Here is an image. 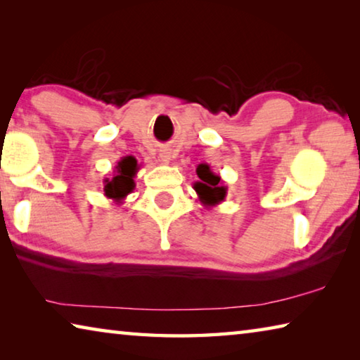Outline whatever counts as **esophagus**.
I'll return each instance as SVG.
<instances>
[{"label": "esophagus", "mask_w": 360, "mask_h": 360, "mask_svg": "<svg viewBox=\"0 0 360 360\" xmlns=\"http://www.w3.org/2000/svg\"><path fill=\"white\" fill-rule=\"evenodd\" d=\"M160 160H162V163H165V165H167V163L172 162V152H169V150H162L160 152Z\"/></svg>", "instance_id": "esophagus-1"}]
</instances>
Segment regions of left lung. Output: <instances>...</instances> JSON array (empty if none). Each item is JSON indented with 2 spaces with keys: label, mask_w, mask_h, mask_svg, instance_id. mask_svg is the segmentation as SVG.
Returning <instances> with one entry per match:
<instances>
[{
  "label": "left lung",
  "mask_w": 360,
  "mask_h": 360,
  "mask_svg": "<svg viewBox=\"0 0 360 360\" xmlns=\"http://www.w3.org/2000/svg\"><path fill=\"white\" fill-rule=\"evenodd\" d=\"M197 176L200 181L193 182V188L198 195L200 203L205 208L222 203L227 197V187L222 186L221 176L212 173L210 165H205V163L197 167Z\"/></svg>",
  "instance_id": "1"
}]
</instances>
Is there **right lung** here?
<instances>
[{
  "mask_svg": "<svg viewBox=\"0 0 360 360\" xmlns=\"http://www.w3.org/2000/svg\"><path fill=\"white\" fill-rule=\"evenodd\" d=\"M139 165L133 155L122 157L117 165L112 169V178H105L103 181V192L105 197L112 200L115 205H120L127 198V195L135 188V176L138 173Z\"/></svg>",
  "mask_w": 360,
  "mask_h": 360,
  "instance_id": "right-lung-1",
  "label": "right lung"
}]
</instances>
